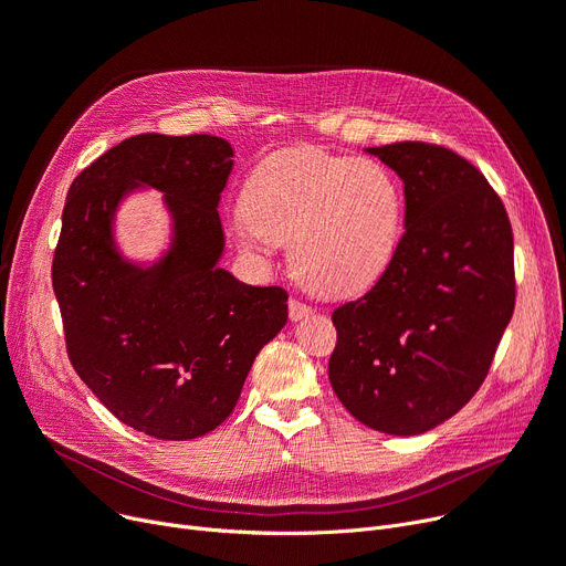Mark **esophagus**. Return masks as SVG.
I'll return each mask as SVG.
<instances>
[{
	"mask_svg": "<svg viewBox=\"0 0 566 566\" xmlns=\"http://www.w3.org/2000/svg\"><path fill=\"white\" fill-rule=\"evenodd\" d=\"M287 311H290V319H294V322L313 313V308L308 304H304L302 300H290L287 302Z\"/></svg>",
	"mask_w": 566,
	"mask_h": 566,
	"instance_id": "obj_1",
	"label": "esophagus"
}]
</instances>
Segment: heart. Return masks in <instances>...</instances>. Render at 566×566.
<instances>
[{
	"label": "heart",
	"mask_w": 566,
	"mask_h": 566,
	"mask_svg": "<svg viewBox=\"0 0 566 566\" xmlns=\"http://www.w3.org/2000/svg\"><path fill=\"white\" fill-rule=\"evenodd\" d=\"M402 213V188L378 160L281 149L251 170L237 234L249 251L290 241V264L308 290L355 297L391 266Z\"/></svg>",
	"instance_id": "obj_1"
}]
</instances>
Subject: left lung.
Instances as JSON below:
<instances>
[{
	"label": "left lung",
	"instance_id": "1",
	"mask_svg": "<svg viewBox=\"0 0 566 566\" xmlns=\"http://www.w3.org/2000/svg\"><path fill=\"white\" fill-rule=\"evenodd\" d=\"M368 154L406 184V232L387 274L332 313L329 382L368 428L419 436L486 380L516 306L514 234L468 158L417 140Z\"/></svg>",
	"mask_w": 566,
	"mask_h": 566
}]
</instances>
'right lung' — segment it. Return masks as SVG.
Wrapping results in <instances>:
<instances>
[{
  "label": "right lung",
  "mask_w": 566,
  "mask_h": 566,
  "mask_svg": "<svg viewBox=\"0 0 566 566\" xmlns=\"http://www.w3.org/2000/svg\"><path fill=\"white\" fill-rule=\"evenodd\" d=\"M232 147L217 136L143 133L98 156L69 188L52 258L69 359L122 423L193 440L237 406L264 343L287 322V292L217 266ZM140 182L167 193L176 241L149 270L120 260L116 205Z\"/></svg>",
  "instance_id": "right-lung-1"
}]
</instances>
